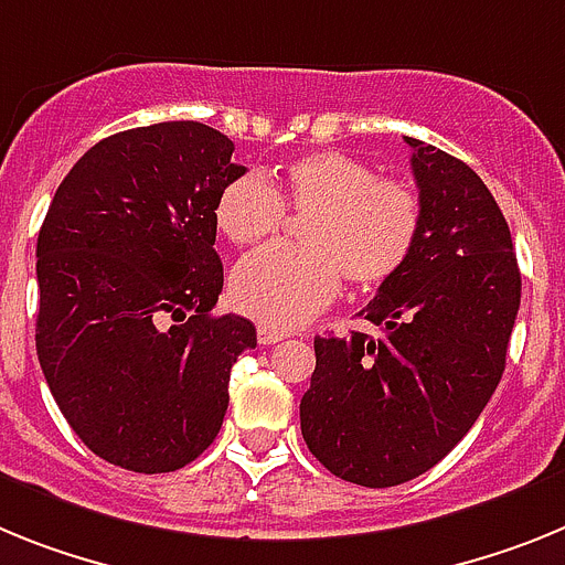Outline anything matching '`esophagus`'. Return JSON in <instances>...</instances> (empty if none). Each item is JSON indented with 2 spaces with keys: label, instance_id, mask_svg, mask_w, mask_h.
Listing matches in <instances>:
<instances>
[{
  "label": "esophagus",
  "instance_id": "esophagus-1",
  "mask_svg": "<svg viewBox=\"0 0 565 565\" xmlns=\"http://www.w3.org/2000/svg\"><path fill=\"white\" fill-rule=\"evenodd\" d=\"M284 332L281 330H273V327H258V343H264V347H273V343H278V341H284Z\"/></svg>",
  "mask_w": 565,
  "mask_h": 565
}]
</instances>
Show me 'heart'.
Masks as SVG:
<instances>
[{
  "mask_svg": "<svg viewBox=\"0 0 565 565\" xmlns=\"http://www.w3.org/2000/svg\"><path fill=\"white\" fill-rule=\"evenodd\" d=\"M284 210L307 215L301 249H262L230 278L235 310L273 330H292L335 301L341 276L375 289L398 276L420 238V195L401 179H377L366 161L312 150L284 167L276 184L238 175L218 193L215 227L238 247L278 233Z\"/></svg>",
  "mask_w": 565,
  "mask_h": 565,
  "instance_id": "heart-1",
  "label": "heart"
}]
</instances>
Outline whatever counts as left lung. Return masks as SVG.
<instances>
[{"mask_svg": "<svg viewBox=\"0 0 565 565\" xmlns=\"http://www.w3.org/2000/svg\"><path fill=\"white\" fill-rule=\"evenodd\" d=\"M418 247L358 318L381 335L316 338L301 435L335 478L386 489L418 478L472 429L507 366L520 269L498 201L472 167L404 136Z\"/></svg>", "mask_w": 565, "mask_h": 565, "instance_id": "left-lung-1", "label": "left lung"}]
</instances>
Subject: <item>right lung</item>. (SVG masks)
Listing matches in <instances>:
<instances>
[{"instance_id": "obj_1", "label": "right lung", "mask_w": 565, "mask_h": 565, "mask_svg": "<svg viewBox=\"0 0 565 565\" xmlns=\"http://www.w3.org/2000/svg\"><path fill=\"white\" fill-rule=\"evenodd\" d=\"M201 121L107 136L73 164L36 242V355L82 444L141 475L175 472L222 429L230 370L255 347L213 316L215 201L247 173Z\"/></svg>"}]
</instances>
